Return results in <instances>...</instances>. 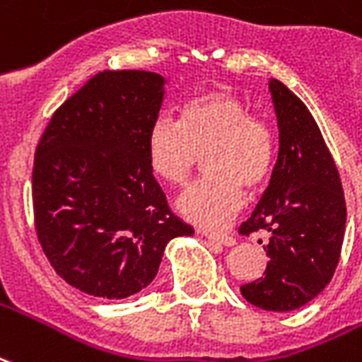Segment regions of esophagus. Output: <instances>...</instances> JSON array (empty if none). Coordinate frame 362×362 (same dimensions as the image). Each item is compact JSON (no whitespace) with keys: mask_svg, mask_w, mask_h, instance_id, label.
I'll use <instances>...</instances> for the list:
<instances>
[{"mask_svg":"<svg viewBox=\"0 0 362 362\" xmlns=\"http://www.w3.org/2000/svg\"><path fill=\"white\" fill-rule=\"evenodd\" d=\"M199 234L205 235V238L211 240V242H218L222 243V245H226V247L235 245V238L230 234H218V232H207V230H199Z\"/></svg>","mask_w":362,"mask_h":362,"instance_id":"34e87169","label":"esophagus"}]
</instances>
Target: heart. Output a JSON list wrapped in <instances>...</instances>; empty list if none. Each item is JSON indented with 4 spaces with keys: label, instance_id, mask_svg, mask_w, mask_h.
I'll return each mask as SVG.
<instances>
[{
    "label": "heart",
    "instance_id": "heart-1",
    "mask_svg": "<svg viewBox=\"0 0 362 362\" xmlns=\"http://www.w3.org/2000/svg\"><path fill=\"white\" fill-rule=\"evenodd\" d=\"M149 167L160 180L182 186L207 155L209 178L178 197L176 207L186 221L218 228L243 205V188H259L274 165V134L247 103L230 92H211L189 99L180 120L159 117L146 140Z\"/></svg>",
    "mask_w": 362,
    "mask_h": 362
}]
</instances>
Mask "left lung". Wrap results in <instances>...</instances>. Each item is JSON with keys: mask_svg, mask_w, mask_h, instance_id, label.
<instances>
[{"mask_svg": "<svg viewBox=\"0 0 362 362\" xmlns=\"http://www.w3.org/2000/svg\"><path fill=\"white\" fill-rule=\"evenodd\" d=\"M278 159L269 188L240 232H269L264 276L240 291L259 309L288 313L330 284L345 234L344 189L318 124L296 93L270 78Z\"/></svg>", "mask_w": 362, "mask_h": 362, "instance_id": "obj_1", "label": "left lung"}]
</instances>
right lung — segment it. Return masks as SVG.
<instances>
[{
  "mask_svg": "<svg viewBox=\"0 0 362 362\" xmlns=\"http://www.w3.org/2000/svg\"><path fill=\"white\" fill-rule=\"evenodd\" d=\"M165 86L157 72H99L55 111L36 149L40 243L59 276L88 296L138 293L157 276L167 243L194 235L147 160Z\"/></svg>",
  "mask_w": 362,
  "mask_h": 362,
  "instance_id": "add662e5",
  "label": "right lung"
}]
</instances>
